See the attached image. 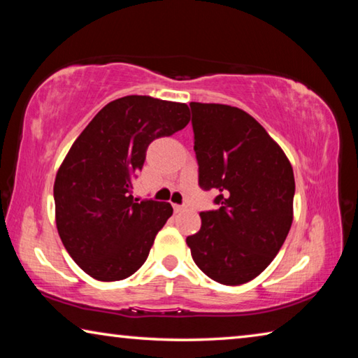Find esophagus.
<instances>
[{"label":"esophagus","instance_id":"esophagus-1","mask_svg":"<svg viewBox=\"0 0 358 358\" xmlns=\"http://www.w3.org/2000/svg\"><path fill=\"white\" fill-rule=\"evenodd\" d=\"M186 207H185V205H178V203H173V210L175 211H177V213H178V211H183Z\"/></svg>","mask_w":358,"mask_h":358}]
</instances>
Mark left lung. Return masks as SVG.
<instances>
[{
	"mask_svg": "<svg viewBox=\"0 0 358 358\" xmlns=\"http://www.w3.org/2000/svg\"><path fill=\"white\" fill-rule=\"evenodd\" d=\"M199 186L216 210L186 238L194 262L226 286L254 280L280 252L294 220L295 180L280 145L250 113L191 102Z\"/></svg>",
	"mask_w": 358,
	"mask_h": 358,
	"instance_id": "left-lung-1",
	"label": "left lung"
}]
</instances>
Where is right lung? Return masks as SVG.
Wrapping results in <instances>:
<instances>
[{
	"mask_svg": "<svg viewBox=\"0 0 358 358\" xmlns=\"http://www.w3.org/2000/svg\"><path fill=\"white\" fill-rule=\"evenodd\" d=\"M189 120L181 102L124 96L101 108L72 143L53 185L57 229L69 256L94 280H124L147 260L173 208L134 201L132 178L148 145Z\"/></svg>",
	"mask_w": 358,
	"mask_h": 358,
	"instance_id": "right-lung-1",
	"label": "right lung"
}]
</instances>
